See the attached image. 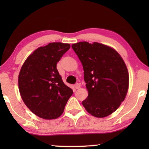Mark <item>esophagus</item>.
<instances>
[{"label": "esophagus", "instance_id": "obj_1", "mask_svg": "<svg viewBox=\"0 0 149 149\" xmlns=\"http://www.w3.org/2000/svg\"><path fill=\"white\" fill-rule=\"evenodd\" d=\"M74 87H75V88H76V89L80 88V84H79V83H77V84H76L74 85Z\"/></svg>", "mask_w": 149, "mask_h": 149}]
</instances>
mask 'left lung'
Segmentation results:
<instances>
[{
    "mask_svg": "<svg viewBox=\"0 0 149 149\" xmlns=\"http://www.w3.org/2000/svg\"><path fill=\"white\" fill-rule=\"evenodd\" d=\"M71 47L82 63L88 93L83 106L95 117L109 116L120 106L127 93L125 63L115 49L102 43L82 41Z\"/></svg>",
    "mask_w": 149,
    "mask_h": 149,
    "instance_id": "8db88e82",
    "label": "left lung"
}]
</instances>
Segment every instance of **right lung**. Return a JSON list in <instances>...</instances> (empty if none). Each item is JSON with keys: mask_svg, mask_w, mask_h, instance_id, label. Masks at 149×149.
Returning a JSON list of instances; mask_svg holds the SVG:
<instances>
[{"mask_svg": "<svg viewBox=\"0 0 149 149\" xmlns=\"http://www.w3.org/2000/svg\"><path fill=\"white\" fill-rule=\"evenodd\" d=\"M69 48L68 43L60 42L39 47L22 67L19 93L26 106L39 117L47 120L59 117L73 94L56 69L57 63Z\"/></svg>", "mask_w": 149, "mask_h": 149, "instance_id": "add662e5", "label": "right lung"}]
</instances>
